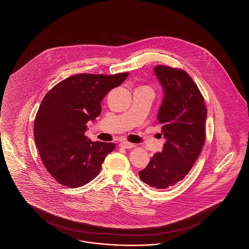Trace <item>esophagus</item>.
<instances>
[{
  "mask_svg": "<svg viewBox=\"0 0 249 249\" xmlns=\"http://www.w3.org/2000/svg\"><path fill=\"white\" fill-rule=\"evenodd\" d=\"M120 146L124 148V149H133V148H135V144L130 143L128 142H122L120 144Z\"/></svg>",
  "mask_w": 249,
  "mask_h": 249,
  "instance_id": "obj_1",
  "label": "esophagus"
}]
</instances>
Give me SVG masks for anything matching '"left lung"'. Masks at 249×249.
Masks as SVG:
<instances>
[{
  "label": "left lung",
  "instance_id": "1",
  "mask_svg": "<svg viewBox=\"0 0 249 249\" xmlns=\"http://www.w3.org/2000/svg\"><path fill=\"white\" fill-rule=\"evenodd\" d=\"M153 72L163 90L157 119L165 143L139 176L151 187L166 189L184 178L203 150L207 110L198 87L185 71L158 66Z\"/></svg>",
  "mask_w": 249,
  "mask_h": 249
}]
</instances>
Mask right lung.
<instances>
[{"label":"right lung","instance_id":"1","mask_svg":"<svg viewBox=\"0 0 249 249\" xmlns=\"http://www.w3.org/2000/svg\"><path fill=\"white\" fill-rule=\"evenodd\" d=\"M128 73L78 74L55 85L43 99L34 125L35 142L48 173L64 186L76 188L98 176L115 144L91 142L87 123L101 113V101Z\"/></svg>","mask_w":249,"mask_h":249}]
</instances>
